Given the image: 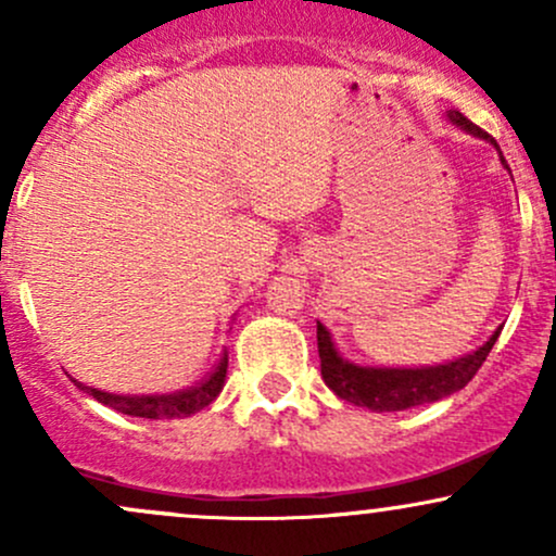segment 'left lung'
<instances>
[{
	"instance_id": "obj_1",
	"label": "left lung",
	"mask_w": 556,
	"mask_h": 556,
	"mask_svg": "<svg viewBox=\"0 0 556 556\" xmlns=\"http://www.w3.org/2000/svg\"><path fill=\"white\" fill-rule=\"evenodd\" d=\"M446 119L452 125H457L460 130L470 132V136L486 140V143L496 146V140L483 132L481 127L470 123L465 114L457 110L446 112ZM500 159L504 162L502 151ZM502 329H496L489 337L486 344L473 350V353L463 355V358L442 363V366H420V368H376V366H358V363L342 358L340 350H337L334 340H331L329 329L321 321H316V340H318V358H321V376L327 381V387L337 397L344 402H353L358 407H368L374 413H394V410H407V407L416 405H429L450 394L460 392V389L473 379L478 368L483 366L486 355L494 348L496 337Z\"/></svg>"
}]
</instances>
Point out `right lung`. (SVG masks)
<instances>
[{
	"instance_id": "add662e5",
	"label": "right lung",
	"mask_w": 556,
	"mask_h": 556,
	"mask_svg": "<svg viewBox=\"0 0 556 556\" xmlns=\"http://www.w3.org/2000/svg\"><path fill=\"white\" fill-rule=\"evenodd\" d=\"M225 376H227V353L222 355L219 363L201 384L182 389V392H172V394H112V392H101V389L86 387L80 384L78 379L75 387L86 389L93 400H99L101 405L112 407V410L125 413V416L132 418H188L193 413L203 410L206 405L219 397L222 387H225Z\"/></svg>"
}]
</instances>
